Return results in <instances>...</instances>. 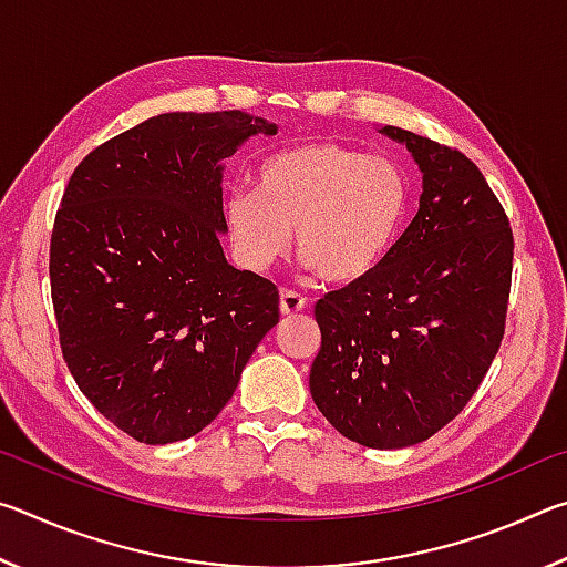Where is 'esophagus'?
I'll return each instance as SVG.
<instances>
[{
	"label": "esophagus",
	"mask_w": 567,
	"mask_h": 567,
	"mask_svg": "<svg viewBox=\"0 0 567 567\" xmlns=\"http://www.w3.org/2000/svg\"><path fill=\"white\" fill-rule=\"evenodd\" d=\"M305 307H307V300L300 292H295V290H282L280 292V312L285 315V318L302 312Z\"/></svg>",
	"instance_id": "obj_1"
}]
</instances>
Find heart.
Returning a JSON list of instances; mask_svg holds the SVG:
<instances>
[{
	"mask_svg": "<svg viewBox=\"0 0 567 567\" xmlns=\"http://www.w3.org/2000/svg\"><path fill=\"white\" fill-rule=\"evenodd\" d=\"M410 207L405 167L334 140L275 150L255 169V189L225 199V229L239 262L267 270L295 229L305 265L330 285L368 280L395 247Z\"/></svg>",
	"mask_w": 567,
	"mask_h": 567,
	"instance_id": "heart-1",
	"label": "heart"
}]
</instances>
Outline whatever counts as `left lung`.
Listing matches in <instances>:
<instances>
[{"label":"left lung","instance_id":"obj_1","mask_svg":"<svg viewBox=\"0 0 567 567\" xmlns=\"http://www.w3.org/2000/svg\"><path fill=\"white\" fill-rule=\"evenodd\" d=\"M422 172L420 209L368 280L315 305L310 392L330 425L375 450L433 437L483 382L505 334L513 229L463 152L382 127Z\"/></svg>","mask_w":567,"mask_h":567}]
</instances>
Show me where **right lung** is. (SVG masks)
<instances>
[{
    "instance_id": "obj_1",
    "label": "right lung",
    "mask_w": 567,
    "mask_h": 567,
    "mask_svg": "<svg viewBox=\"0 0 567 567\" xmlns=\"http://www.w3.org/2000/svg\"><path fill=\"white\" fill-rule=\"evenodd\" d=\"M262 117L157 114L92 150L50 243L62 358L112 425L145 445L197 435L227 405L280 320L265 277L235 270L219 233L223 162Z\"/></svg>"
}]
</instances>
